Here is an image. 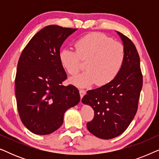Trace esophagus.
Listing matches in <instances>:
<instances>
[{
    "instance_id": "1",
    "label": "esophagus",
    "mask_w": 159,
    "mask_h": 159,
    "mask_svg": "<svg viewBox=\"0 0 159 159\" xmlns=\"http://www.w3.org/2000/svg\"><path fill=\"white\" fill-rule=\"evenodd\" d=\"M86 94V91L84 90H80V98H81V99L83 98V96L84 95Z\"/></svg>"
}]
</instances>
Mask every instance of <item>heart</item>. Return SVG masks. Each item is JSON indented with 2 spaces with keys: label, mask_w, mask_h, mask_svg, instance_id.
Wrapping results in <instances>:
<instances>
[{
  "label": "heart",
  "mask_w": 159,
  "mask_h": 159,
  "mask_svg": "<svg viewBox=\"0 0 159 159\" xmlns=\"http://www.w3.org/2000/svg\"><path fill=\"white\" fill-rule=\"evenodd\" d=\"M76 51L69 48L60 51L61 64L71 75L80 70V59L88 58L86 71L70 79L79 88H87L96 83L106 85L113 81L120 71L125 61V48L106 34L93 32L82 37L75 43Z\"/></svg>",
  "instance_id": "heart-1"
}]
</instances>
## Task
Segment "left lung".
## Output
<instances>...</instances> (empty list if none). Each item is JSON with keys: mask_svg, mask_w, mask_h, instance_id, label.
<instances>
[{"mask_svg": "<svg viewBox=\"0 0 159 159\" xmlns=\"http://www.w3.org/2000/svg\"><path fill=\"white\" fill-rule=\"evenodd\" d=\"M123 42L125 56L116 77L101 88L88 90L82 98L84 104L94 110V118L87 124L89 132L108 140L120 135L135 116L143 87L140 57L134 43L116 32Z\"/></svg>", "mask_w": 159, "mask_h": 159, "instance_id": "1", "label": "left lung"}]
</instances>
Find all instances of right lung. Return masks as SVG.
<instances>
[{
	"label": "right lung",
	"mask_w": 159,
	"mask_h": 159,
	"mask_svg": "<svg viewBox=\"0 0 159 159\" xmlns=\"http://www.w3.org/2000/svg\"><path fill=\"white\" fill-rule=\"evenodd\" d=\"M77 30L47 26L34 34L19 57L15 78L17 108L24 125L36 134L57 130L66 111L80 101L76 87L62 84L67 75L58 58L63 43Z\"/></svg>",
	"instance_id": "obj_1"
}]
</instances>
